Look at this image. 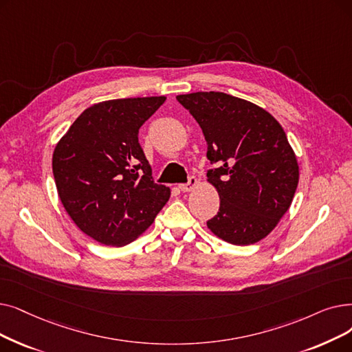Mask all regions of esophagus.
<instances>
[{
	"label": "esophagus",
	"instance_id": "esophagus-1",
	"mask_svg": "<svg viewBox=\"0 0 352 352\" xmlns=\"http://www.w3.org/2000/svg\"><path fill=\"white\" fill-rule=\"evenodd\" d=\"M195 184H197V178L191 175V177L188 178V181L186 182V184H179L178 187H179V190H181V191L187 192V191H191V190L195 187Z\"/></svg>",
	"mask_w": 352,
	"mask_h": 352
}]
</instances>
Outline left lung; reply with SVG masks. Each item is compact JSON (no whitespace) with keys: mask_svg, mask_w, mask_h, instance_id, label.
I'll use <instances>...</instances> for the list:
<instances>
[{"mask_svg":"<svg viewBox=\"0 0 352 352\" xmlns=\"http://www.w3.org/2000/svg\"><path fill=\"white\" fill-rule=\"evenodd\" d=\"M201 126L207 171L220 208L207 221L220 239L246 246L266 237L287 211L299 168L279 122L258 106L223 91L179 95Z\"/></svg>","mask_w":352,"mask_h":352,"instance_id":"8db88e82","label":"left lung"}]
</instances>
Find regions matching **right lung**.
I'll use <instances>...</instances> for the list:
<instances>
[{
  "label": "right lung",
  "instance_id": "add662e5",
  "mask_svg": "<svg viewBox=\"0 0 352 352\" xmlns=\"http://www.w3.org/2000/svg\"><path fill=\"white\" fill-rule=\"evenodd\" d=\"M164 96L96 103L73 122L53 154L58 197L80 230L106 246H125L154 223L170 198L138 142L140 128Z\"/></svg>",
  "mask_w": 352,
  "mask_h": 352
}]
</instances>
